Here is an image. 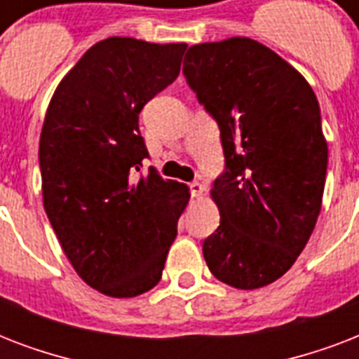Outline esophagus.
I'll return each instance as SVG.
<instances>
[{
	"label": "esophagus",
	"instance_id": "1",
	"mask_svg": "<svg viewBox=\"0 0 359 359\" xmlns=\"http://www.w3.org/2000/svg\"><path fill=\"white\" fill-rule=\"evenodd\" d=\"M203 191H205V186H203L201 182H191L190 184L191 197H201Z\"/></svg>",
	"mask_w": 359,
	"mask_h": 359
}]
</instances>
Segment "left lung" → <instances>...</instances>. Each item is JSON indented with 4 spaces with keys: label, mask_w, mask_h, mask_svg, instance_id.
I'll return each mask as SVG.
<instances>
[{
    "label": "left lung",
    "mask_w": 359,
    "mask_h": 359,
    "mask_svg": "<svg viewBox=\"0 0 359 359\" xmlns=\"http://www.w3.org/2000/svg\"><path fill=\"white\" fill-rule=\"evenodd\" d=\"M182 72L219 126V227L203 242L214 278L261 289L289 270L323 207L328 143L306 78L248 36L190 46Z\"/></svg>",
    "instance_id": "obj_1"
}]
</instances>
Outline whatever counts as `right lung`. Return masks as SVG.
<instances>
[{
    "label": "right lung",
    "mask_w": 359,
    "mask_h": 359,
    "mask_svg": "<svg viewBox=\"0 0 359 359\" xmlns=\"http://www.w3.org/2000/svg\"><path fill=\"white\" fill-rule=\"evenodd\" d=\"M184 42L130 36L97 42L59 81L42 124V203L83 281L134 298L162 278L188 186L151 168L140 111L177 80Z\"/></svg>",
    "instance_id": "right-lung-1"
}]
</instances>
